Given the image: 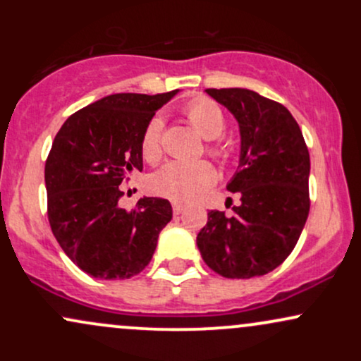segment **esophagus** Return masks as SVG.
<instances>
[{"mask_svg": "<svg viewBox=\"0 0 361 361\" xmlns=\"http://www.w3.org/2000/svg\"><path fill=\"white\" fill-rule=\"evenodd\" d=\"M185 210V205L180 204V202H173V212H175L176 215L181 214Z\"/></svg>", "mask_w": 361, "mask_h": 361, "instance_id": "obj_1", "label": "esophagus"}]
</instances>
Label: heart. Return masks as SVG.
<instances>
[{"label":"heart","instance_id":"b5f03b06","mask_svg":"<svg viewBox=\"0 0 361 361\" xmlns=\"http://www.w3.org/2000/svg\"><path fill=\"white\" fill-rule=\"evenodd\" d=\"M186 120L202 137L212 139L207 144V152L221 163H227L233 156V149L224 144L221 137L226 130L227 120L221 106L209 98H197L183 109ZM163 120L151 118L142 132L140 152L149 163H156L163 154ZM215 181V169L207 161H169L151 176L152 192L171 200L188 202L197 198Z\"/></svg>","mask_w":361,"mask_h":361}]
</instances>
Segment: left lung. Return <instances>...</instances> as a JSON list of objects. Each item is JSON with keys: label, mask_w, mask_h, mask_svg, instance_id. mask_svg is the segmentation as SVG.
<instances>
[{"label": "left lung", "mask_w": 361, "mask_h": 361, "mask_svg": "<svg viewBox=\"0 0 361 361\" xmlns=\"http://www.w3.org/2000/svg\"><path fill=\"white\" fill-rule=\"evenodd\" d=\"M205 91L239 123V171L227 190L241 204L231 217L210 210L197 246L207 267L226 279L267 275L287 259L307 221L309 149L281 103L244 88Z\"/></svg>", "instance_id": "obj_1"}]
</instances>
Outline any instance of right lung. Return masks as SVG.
Returning a JSON list of instances; mask_svg holds the SVG:
<instances>
[{
    "label": "right lung",
    "instance_id": "1",
    "mask_svg": "<svg viewBox=\"0 0 361 361\" xmlns=\"http://www.w3.org/2000/svg\"><path fill=\"white\" fill-rule=\"evenodd\" d=\"M176 93L110 94L73 114L54 139L45 161L49 224L62 251L94 279L142 271L171 221L164 198L144 197L134 210L122 209L118 186L142 171L144 128Z\"/></svg>",
    "mask_w": 361,
    "mask_h": 361
}]
</instances>
